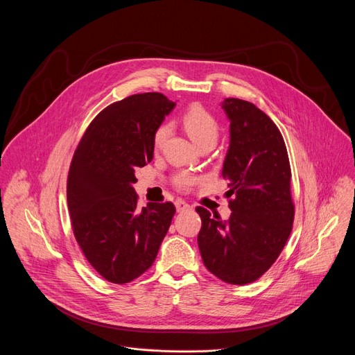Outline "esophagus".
Returning a JSON list of instances; mask_svg holds the SVG:
<instances>
[{"instance_id":"esophagus-1","label":"esophagus","mask_w":355,"mask_h":355,"mask_svg":"<svg viewBox=\"0 0 355 355\" xmlns=\"http://www.w3.org/2000/svg\"><path fill=\"white\" fill-rule=\"evenodd\" d=\"M175 208H177V211H178V212H181V211L188 209V208H189V205L187 204L185 200H182V199H177V200H175Z\"/></svg>"}]
</instances>
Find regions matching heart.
<instances>
[{
  "instance_id": "obj_1",
  "label": "heart",
  "mask_w": 355,
  "mask_h": 355,
  "mask_svg": "<svg viewBox=\"0 0 355 355\" xmlns=\"http://www.w3.org/2000/svg\"><path fill=\"white\" fill-rule=\"evenodd\" d=\"M182 125H184L185 132L191 137V140L198 147L205 146V144L215 146L219 139L220 126H219L218 119L209 111L200 108V107L191 108L184 115ZM167 135H168V126L166 123L160 125L157 128V130L155 132L153 146L156 148H159L164 143ZM195 182H198V177H195L193 174H189V173H180L174 178V184L180 189H188Z\"/></svg>"
}]
</instances>
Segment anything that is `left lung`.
<instances>
[{
  "label": "left lung",
  "instance_id": "obj_1",
  "mask_svg": "<svg viewBox=\"0 0 355 355\" xmlns=\"http://www.w3.org/2000/svg\"><path fill=\"white\" fill-rule=\"evenodd\" d=\"M230 121V146L222 175L232 215L198 207V245L205 267L219 279L245 285L275 263L291 234L295 207L291 166L277 125L254 104L239 98L222 103Z\"/></svg>",
  "mask_w": 355,
  "mask_h": 355
}]
</instances>
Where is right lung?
Masks as SVG:
<instances>
[{"instance_id":"add662e5","label":"right lung","mask_w":355,"mask_h":355,"mask_svg":"<svg viewBox=\"0 0 355 355\" xmlns=\"http://www.w3.org/2000/svg\"><path fill=\"white\" fill-rule=\"evenodd\" d=\"M160 92L130 95L101 111L71 160L67 204L74 237L92 268L126 284L155 263L175 207L137 208L136 171L153 160V136L174 108Z\"/></svg>"}]
</instances>
